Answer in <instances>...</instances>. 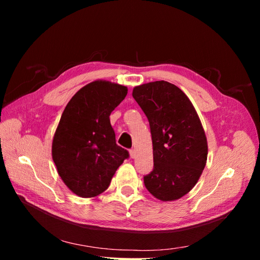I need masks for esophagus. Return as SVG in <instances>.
I'll return each instance as SVG.
<instances>
[{
    "instance_id": "obj_1",
    "label": "esophagus",
    "mask_w": 260,
    "mask_h": 260,
    "mask_svg": "<svg viewBox=\"0 0 260 260\" xmlns=\"http://www.w3.org/2000/svg\"><path fill=\"white\" fill-rule=\"evenodd\" d=\"M129 154H130V157H131V158H135V157H136V151H135V149H130V151H129Z\"/></svg>"
}]
</instances>
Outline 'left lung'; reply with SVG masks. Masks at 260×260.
<instances>
[{"instance_id":"left-lung-1","label":"left lung","mask_w":260,"mask_h":260,"mask_svg":"<svg viewBox=\"0 0 260 260\" xmlns=\"http://www.w3.org/2000/svg\"><path fill=\"white\" fill-rule=\"evenodd\" d=\"M132 96L152 135L154 168L144 184L161 202L179 200L198 183L206 166L208 145L200 117L185 93L167 81L135 86Z\"/></svg>"}]
</instances>
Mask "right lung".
<instances>
[{
	"instance_id": "right-lung-1",
	"label": "right lung",
	"mask_w": 260,
	"mask_h": 260,
	"mask_svg": "<svg viewBox=\"0 0 260 260\" xmlns=\"http://www.w3.org/2000/svg\"><path fill=\"white\" fill-rule=\"evenodd\" d=\"M128 93L124 85L95 80L68 102L54 133L52 157L67 187L80 198L103 193L129 157L116 144L109 116Z\"/></svg>"
}]
</instances>
